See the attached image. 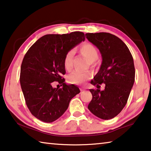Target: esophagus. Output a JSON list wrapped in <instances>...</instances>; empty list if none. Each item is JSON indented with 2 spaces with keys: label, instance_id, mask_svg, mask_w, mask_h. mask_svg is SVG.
Returning a JSON list of instances; mask_svg holds the SVG:
<instances>
[{
  "label": "esophagus",
  "instance_id": "34e87169",
  "mask_svg": "<svg viewBox=\"0 0 151 151\" xmlns=\"http://www.w3.org/2000/svg\"><path fill=\"white\" fill-rule=\"evenodd\" d=\"M80 90H81V91H83L85 90V87H81L80 88Z\"/></svg>",
  "mask_w": 151,
  "mask_h": 151
}]
</instances>
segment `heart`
<instances>
[{"label": "heart", "instance_id": "obj_1", "mask_svg": "<svg viewBox=\"0 0 151 151\" xmlns=\"http://www.w3.org/2000/svg\"><path fill=\"white\" fill-rule=\"evenodd\" d=\"M80 53L87 58L88 62L93 63L99 57V54L96 47L91 44L85 43L79 48ZM75 55V51L73 50L67 52L64 59V67L67 72H70L73 68V60ZM91 76V73L89 71H73L67 76L68 81L71 84H82L86 81L89 79Z\"/></svg>", "mask_w": 151, "mask_h": 151}]
</instances>
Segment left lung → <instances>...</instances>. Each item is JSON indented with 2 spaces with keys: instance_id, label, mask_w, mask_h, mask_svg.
I'll return each mask as SVG.
<instances>
[{
  "instance_id": "obj_1",
  "label": "left lung",
  "mask_w": 151,
  "mask_h": 151,
  "mask_svg": "<svg viewBox=\"0 0 151 151\" xmlns=\"http://www.w3.org/2000/svg\"><path fill=\"white\" fill-rule=\"evenodd\" d=\"M87 40L99 50L102 64L91 83L92 99L88 109L103 119L114 118L125 107L135 80L134 60L122 40L109 33H87ZM104 83L105 89H99Z\"/></svg>"
}]
</instances>
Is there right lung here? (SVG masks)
<instances>
[{"label":"right lung","mask_w":151,"mask_h":151,"mask_svg":"<svg viewBox=\"0 0 151 151\" xmlns=\"http://www.w3.org/2000/svg\"><path fill=\"white\" fill-rule=\"evenodd\" d=\"M85 40V34H48L40 37L28 50L21 66L20 83L26 105L33 116L44 122L58 119L68 109L78 87L66 85L64 59L67 52ZM58 81L63 87L53 88Z\"/></svg>","instance_id":"1"}]
</instances>
